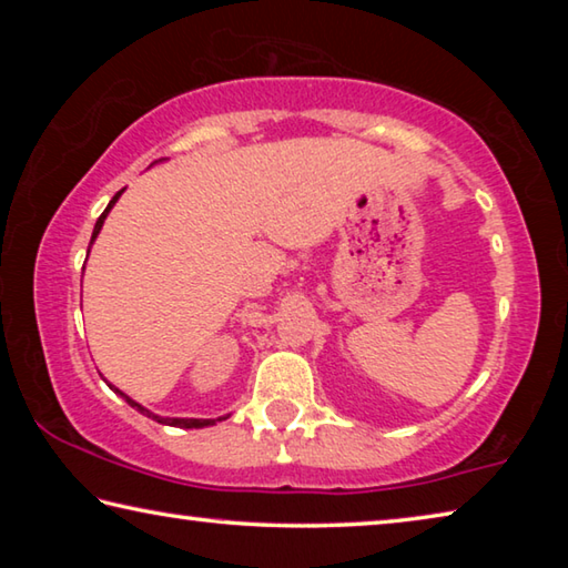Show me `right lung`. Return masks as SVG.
Returning a JSON list of instances; mask_svg holds the SVG:
<instances>
[{
    "instance_id": "right-lung-1",
    "label": "right lung",
    "mask_w": 568,
    "mask_h": 568,
    "mask_svg": "<svg viewBox=\"0 0 568 568\" xmlns=\"http://www.w3.org/2000/svg\"><path fill=\"white\" fill-rule=\"evenodd\" d=\"M120 195H122V190L118 192V195H114V197L110 200V205L104 207V213L98 217V223H94V230H92V240H90V245L94 243V237L100 235V230H102V225H104V217H108V213H110V210L114 207V203H118V200H120ZM110 388H112L114 393H120V396H122L124 400H128L132 408H138L140 413H145V416H152V418H155L158 423H165V426H178V428H205V426H215V420H223V418H160V416H155V413H150L148 408H142L140 403H134L130 396H124V393H122L120 388H114V386H110Z\"/></svg>"
}]
</instances>
